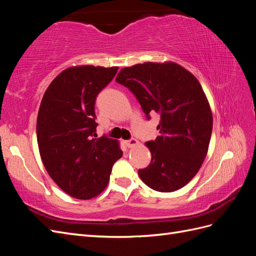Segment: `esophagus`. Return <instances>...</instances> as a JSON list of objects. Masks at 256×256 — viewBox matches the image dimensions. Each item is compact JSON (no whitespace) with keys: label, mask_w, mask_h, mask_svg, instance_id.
Listing matches in <instances>:
<instances>
[{"label":"esophagus","mask_w":256,"mask_h":256,"mask_svg":"<svg viewBox=\"0 0 256 256\" xmlns=\"http://www.w3.org/2000/svg\"><path fill=\"white\" fill-rule=\"evenodd\" d=\"M138 141L136 140V138H131V140L125 141V145H126L127 147H134V146H136V145H138Z\"/></svg>","instance_id":"esophagus-1"}]
</instances>
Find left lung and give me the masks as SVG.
Returning <instances> with one entry per match:
<instances>
[{
	"instance_id": "left-lung-1",
	"label": "left lung",
	"mask_w": 256,
	"mask_h": 256,
	"mask_svg": "<svg viewBox=\"0 0 256 256\" xmlns=\"http://www.w3.org/2000/svg\"><path fill=\"white\" fill-rule=\"evenodd\" d=\"M115 81L134 92L147 118L160 114V136L145 143L152 161L138 176L159 192L182 188L202 166L210 142L212 113L202 85L170 60L125 67Z\"/></svg>"
}]
</instances>
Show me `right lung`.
<instances>
[{"mask_svg": "<svg viewBox=\"0 0 256 256\" xmlns=\"http://www.w3.org/2000/svg\"><path fill=\"white\" fill-rule=\"evenodd\" d=\"M118 66H72L46 90L37 116V143L48 174L68 196L90 200L102 193L122 156L120 142L94 138L95 100Z\"/></svg>", "mask_w": 256, "mask_h": 256, "instance_id": "1", "label": "right lung"}]
</instances>
